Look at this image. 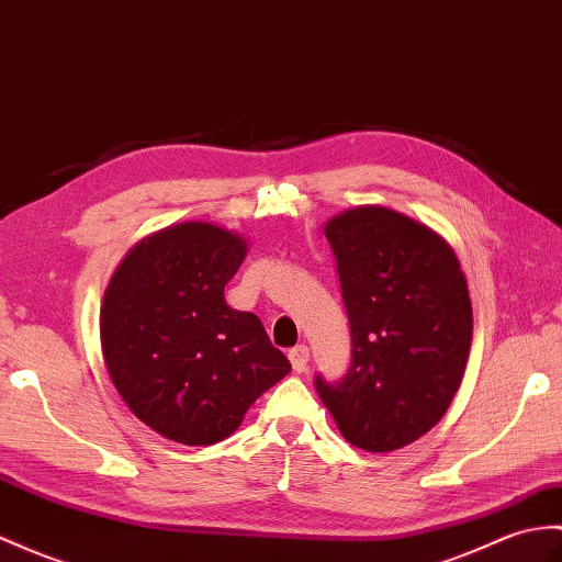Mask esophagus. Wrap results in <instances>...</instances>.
Masks as SVG:
<instances>
[{
  "label": "esophagus",
  "instance_id": "1",
  "mask_svg": "<svg viewBox=\"0 0 562 562\" xmlns=\"http://www.w3.org/2000/svg\"><path fill=\"white\" fill-rule=\"evenodd\" d=\"M290 361H292V369L296 373H304L308 367V347L306 345H296L294 349H290Z\"/></svg>",
  "mask_w": 562,
  "mask_h": 562
}]
</instances>
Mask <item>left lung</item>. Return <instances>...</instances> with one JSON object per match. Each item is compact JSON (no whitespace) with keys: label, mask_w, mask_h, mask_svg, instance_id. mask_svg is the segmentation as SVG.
<instances>
[{"label":"left lung","mask_w":562,"mask_h":562,"mask_svg":"<svg viewBox=\"0 0 562 562\" xmlns=\"http://www.w3.org/2000/svg\"><path fill=\"white\" fill-rule=\"evenodd\" d=\"M351 330L340 383L316 390L340 434L393 452L434 428L458 393L472 347V299L452 246L424 222L357 205L325 222Z\"/></svg>","instance_id":"1"}]
</instances>
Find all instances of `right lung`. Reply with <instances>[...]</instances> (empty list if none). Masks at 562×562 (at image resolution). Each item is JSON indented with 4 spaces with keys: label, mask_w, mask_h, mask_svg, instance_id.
<instances>
[{
    "label": "right lung",
    "mask_w": 562,
    "mask_h": 562,
    "mask_svg": "<svg viewBox=\"0 0 562 562\" xmlns=\"http://www.w3.org/2000/svg\"><path fill=\"white\" fill-rule=\"evenodd\" d=\"M249 244L213 222L143 237L112 272L100 306L102 359L138 419L184 446H213L290 373L263 323L225 302Z\"/></svg>",
    "instance_id": "1"
}]
</instances>
